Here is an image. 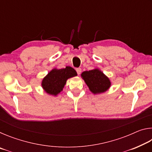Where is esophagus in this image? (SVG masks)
Segmentation results:
<instances>
[{"label": "esophagus", "instance_id": "1", "mask_svg": "<svg viewBox=\"0 0 152 152\" xmlns=\"http://www.w3.org/2000/svg\"><path fill=\"white\" fill-rule=\"evenodd\" d=\"M76 72H77V74H80V73H81V72H82V69L81 68H76Z\"/></svg>", "mask_w": 152, "mask_h": 152}]
</instances>
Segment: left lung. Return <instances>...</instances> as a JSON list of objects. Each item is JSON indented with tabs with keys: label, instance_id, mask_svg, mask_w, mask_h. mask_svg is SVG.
Wrapping results in <instances>:
<instances>
[{
	"label": "left lung",
	"instance_id": "8db88e82",
	"mask_svg": "<svg viewBox=\"0 0 152 152\" xmlns=\"http://www.w3.org/2000/svg\"><path fill=\"white\" fill-rule=\"evenodd\" d=\"M81 77L94 94L103 93L111 86L110 79L99 68L84 71L81 74Z\"/></svg>",
	"mask_w": 152,
	"mask_h": 152
}]
</instances>
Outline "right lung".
<instances>
[{"mask_svg": "<svg viewBox=\"0 0 152 152\" xmlns=\"http://www.w3.org/2000/svg\"><path fill=\"white\" fill-rule=\"evenodd\" d=\"M76 76V70L70 66L62 69L53 68L43 78L42 86L46 93L56 96L63 91L68 79Z\"/></svg>", "mask_w": 152, "mask_h": 152, "instance_id": "obj_1", "label": "right lung"}]
</instances>
